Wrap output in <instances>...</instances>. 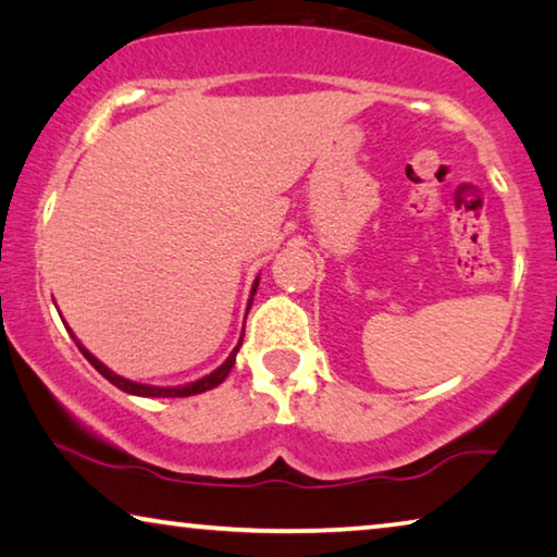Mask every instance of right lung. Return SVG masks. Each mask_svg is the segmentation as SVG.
I'll use <instances>...</instances> for the list:
<instances>
[{
    "mask_svg": "<svg viewBox=\"0 0 557 557\" xmlns=\"http://www.w3.org/2000/svg\"><path fill=\"white\" fill-rule=\"evenodd\" d=\"M256 288H259V278H256L253 286H251V298H249V306H246V313H249V308H251V304H253ZM244 321H246V319H244ZM66 331L72 333V329H66ZM72 338H74L76 348H79L82 354H84V358H87V361H89L94 368H97V371H99L101 375H104V379H107L109 383H114V386H116L119 391L132 393V396H141V398H186V396H196V393L211 391V388H216L219 383H224V379L231 373V368H234V363H236V354H238V348H242L244 333H242V338H238V344L234 346V350H231V354H228L226 361L221 363V366L216 368V371H211L209 375H203V379H199V381L184 383V386H147V383H136V381L124 379V375L114 373V371H111V368H107L104 363H101L97 356H91L89 350L82 346V341L74 336V333H72Z\"/></svg>",
    "mask_w": 557,
    "mask_h": 557,
    "instance_id": "add662e5",
    "label": "right lung"
}]
</instances>
